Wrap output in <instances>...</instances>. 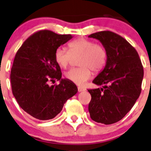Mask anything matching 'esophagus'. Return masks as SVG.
I'll return each mask as SVG.
<instances>
[{"mask_svg": "<svg viewBox=\"0 0 151 151\" xmlns=\"http://www.w3.org/2000/svg\"><path fill=\"white\" fill-rule=\"evenodd\" d=\"M78 92H81V91H85V89H84V88L81 87H78Z\"/></svg>", "mask_w": 151, "mask_h": 151, "instance_id": "obj_1", "label": "esophagus"}]
</instances>
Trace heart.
Returning <instances> with one entry per match:
<instances>
[{"instance_id":"1","label":"heart","mask_w":151,"mask_h":151,"mask_svg":"<svg viewBox=\"0 0 151 151\" xmlns=\"http://www.w3.org/2000/svg\"><path fill=\"white\" fill-rule=\"evenodd\" d=\"M69 50L59 47L55 52V60L62 68H66L71 63L73 56H80L78 68H73L65 73L66 78L76 85H83L91 77L92 69L99 72L107 62V51L102 45L94 44L85 38H78L68 44Z\"/></svg>"}]
</instances>
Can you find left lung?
I'll use <instances>...</instances> for the list:
<instances>
[{"label": "left lung", "instance_id": "8db88e82", "mask_svg": "<svg viewBox=\"0 0 151 151\" xmlns=\"http://www.w3.org/2000/svg\"><path fill=\"white\" fill-rule=\"evenodd\" d=\"M89 37L99 40L107 55L105 68L92 82L103 88L88 89L90 117L97 123L112 124L126 116L139 97L144 68L135 48L119 35L107 30Z\"/></svg>", "mask_w": 151, "mask_h": 151}]
</instances>
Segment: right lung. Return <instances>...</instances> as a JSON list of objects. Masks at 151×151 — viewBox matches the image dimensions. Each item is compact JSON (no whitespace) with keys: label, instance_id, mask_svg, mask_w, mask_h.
<instances>
[{"label":"right lung","instance_id":"right-lung-1","mask_svg":"<svg viewBox=\"0 0 151 151\" xmlns=\"http://www.w3.org/2000/svg\"><path fill=\"white\" fill-rule=\"evenodd\" d=\"M71 38V35L40 30L17 50L11 68L12 90L19 106L35 119H53L78 92L73 82L62 79L61 68L55 60L57 48ZM55 80L60 83L49 85Z\"/></svg>","mask_w":151,"mask_h":151}]
</instances>
